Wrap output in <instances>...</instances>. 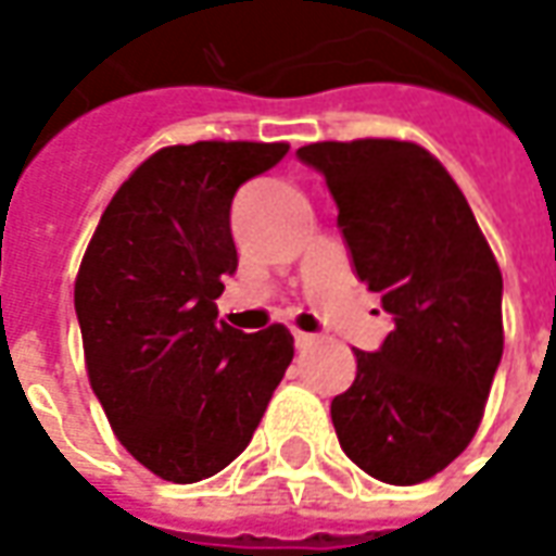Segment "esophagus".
Segmentation results:
<instances>
[{"label":"esophagus","mask_w":556,"mask_h":556,"mask_svg":"<svg viewBox=\"0 0 556 556\" xmlns=\"http://www.w3.org/2000/svg\"><path fill=\"white\" fill-rule=\"evenodd\" d=\"M313 343H316V337H313V333L294 331V345H298V349H306V345H313Z\"/></svg>","instance_id":"esophagus-1"}]
</instances>
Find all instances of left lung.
I'll return each instance as SVG.
<instances>
[{
    "label": "left lung",
    "instance_id": "obj_1",
    "mask_svg": "<svg viewBox=\"0 0 556 556\" xmlns=\"http://www.w3.org/2000/svg\"><path fill=\"white\" fill-rule=\"evenodd\" d=\"M337 201L355 277L394 328L361 352L331 400L343 452L367 476L418 484L479 430L503 358V277L467 198L425 147L388 138L306 143Z\"/></svg>",
    "mask_w": 556,
    "mask_h": 556
}]
</instances>
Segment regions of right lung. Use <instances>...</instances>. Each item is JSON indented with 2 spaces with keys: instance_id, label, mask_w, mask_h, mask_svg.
Instances as JSON below:
<instances>
[{
  "instance_id": "obj_1",
  "label": "right lung",
  "mask_w": 556,
  "mask_h": 556,
  "mask_svg": "<svg viewBox=\"0 0 556 556\" xmlns=\"http://www.w3.org/2000/svg\"><path fill=\"white\" fill-rule=\"evenodd\" d=\"M289 143L165 147L116 189L75 282L89 386L159 479H211L250 445L294 355L289 328L216 321L238 270L231 201Z\"/></svg>"
}]
</instances>
